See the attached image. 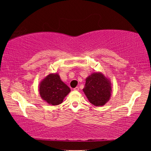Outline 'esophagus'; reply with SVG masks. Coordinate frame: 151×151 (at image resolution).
<instances>
[{
  "label": "esophagus",
  "mask_w": 151,
  "mask_h": 151,
  "mask_svg": "<svg viewBox=\"0 0 151 151\" xmlns=\"http://www.w3.org/2000/svg\"><path fill=\"white\" fill-rule=\"evenodd\" d=\"M74 91H79V87H78V86H76V87H75V88H74Z\"/></svg>",
  "instance_id": "obj_1"
}]
</instances>
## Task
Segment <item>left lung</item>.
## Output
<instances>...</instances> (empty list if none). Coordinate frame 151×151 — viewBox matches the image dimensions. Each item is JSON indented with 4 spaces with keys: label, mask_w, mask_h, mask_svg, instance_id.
<instances>
[{
    "label": "left lung",
    "mask_w": 151,
    "mask_h": 151,
    "mask_svg": "<svg viewBox=\"0 0 151 151\" xmlns=\"http://www.w3.org/2000/svg\"><path fill=\"white\" fill-rule=\"evenodd\" d=\"M83 91L91 104L95 106H104L111 99V82L102 72L93 73L86 77Z\"/></svg>",
    "instance_id": "left-lung-1"
}]
</instances>
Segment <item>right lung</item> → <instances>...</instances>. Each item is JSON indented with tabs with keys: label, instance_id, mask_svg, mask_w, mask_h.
Returning <instances> with one entry per match:
<instances>
[{
	"label": "right lung",
	"instance_id": "1",
	"mask_svg": "<svg viewBox=\"0 0 151 151\" xmlns=\"http://www.w3.org/2000/svg\"><path fill=\"white\" fill-rule=\"evenodd\" d=\"M39 92L43 101L57 106L63 103L70 89L61 80L58 73H50L40 81Z\"/></svg>",
	"mask_w": 151,
	"mask_h": 151
}]
</instances>
